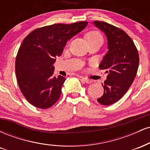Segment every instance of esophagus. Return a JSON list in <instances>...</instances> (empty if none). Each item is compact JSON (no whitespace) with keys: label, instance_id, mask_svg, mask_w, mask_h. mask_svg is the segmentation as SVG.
I'll return each mask as SVG.
<instances>
[{"label":"esophagus","instance_id":"obj_1","mask_svg":"<svg viewBox=\"0 0 150 150\" xmlns=\"http://www.w3.org/2000/svg\"><path fill=\"white\" fill-rule=\"evenodd\" d=\"M80 77L81 79H82V80L84 81V82H87V83H92V80H89V79L87 78V77H83V76H80Z\"/></svg>","mask_w":150,"mask_h":150}]
</instances>
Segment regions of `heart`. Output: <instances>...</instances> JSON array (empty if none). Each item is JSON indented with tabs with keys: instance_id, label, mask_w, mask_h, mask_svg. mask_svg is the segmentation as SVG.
Instances as JSON below:
<instances>
[{
	"instance_id": "obj_1",
	"label": "heart",
	"mask_w": 150,
	"mask_h": 150,
	"mask_svg": "<svg viewBox=\"0 0 150 150\" xmlns=\"http://www.w3.org/2000/svg\"><path fill=\"white\" fill-rule=\"evenodd\" d=\"M87 38L88 39L89 42H92V41L94 40H102L103 41V37L101 36V33L98 31L93 30L89 32V33L87 34Z\"/></svg>"
}]
</instances>
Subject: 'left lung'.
I'll return each mask as SVG.
<instances>
[{
	"label": "left lung",
	"instance_id": "left-lung-1",
	"mask_svg": "<svg viewBox=\"0 0 150 150\" xmlns=\"http://www.w3.org/2000/svg\"><path fill=\"white\" fill-rule=\"evenodd\" d=\"M94 24L106 34L108 51L99 65L108 74L104 94L97 99L102 105L114 104L126 93L137 74L139 54L132 39L118 27L103 21Z\"/></svg>",
	"mask_w": 150,
	"mask_h": 150
}]
</instances>
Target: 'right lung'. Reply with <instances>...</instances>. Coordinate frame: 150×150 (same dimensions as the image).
Segmentation results:
<instances>
[{
	"mask_svg": "<svg viewBox=\"0 0 150 150\" xmlns=\"http://www.w3.org/2000/svg\"><path fill=\"white\" fill-rule=\"evenodd\" d=\"M87 25L86 21L53 24L36 29L25 38L16 56L15 73L19 87L31 104L45 109L58 100L65 77L53 75L55 58Z\"/></svg>",
	"mask_w": 150,
	"mask_h": 150,
	"instance_id": "add662e5",
	"label": "right lung"
}]
</instances>
